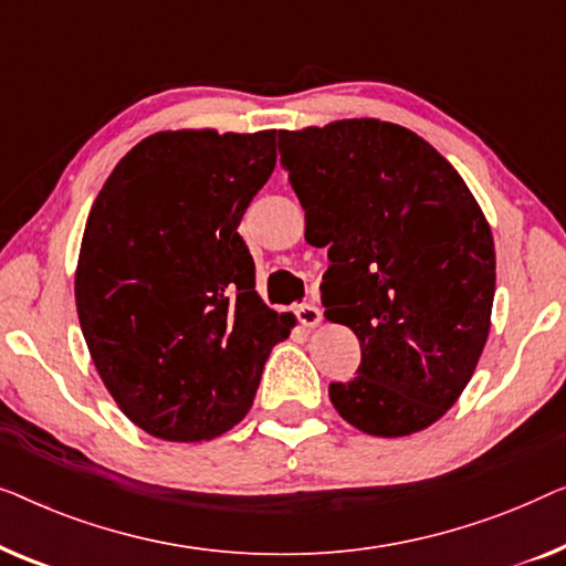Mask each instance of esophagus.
Here are the masks:
<instances>
[{
  "label": "esophagus",
  "mask_w": 566,
  "mask_h": 566,
  "mask_svg": "<svg viewBox=\"0 0 566 566\" xmlns=\"http://www.w3.org/2000/svg\"><path fill=\"white\" fill-rule=\"evenodd\" d=\"M297 317L305 328H315V325L323 323V310L313 305V302H302V305L297 307Z\"/></svg>",
  "instance_id": "1"
}]
</instances>
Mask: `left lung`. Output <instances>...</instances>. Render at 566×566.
<instances>
[{
  "mask_svg": "<svg viewBox=\"0 0 566 566\" xmlns=\"http://www.w3.org/2000/svg\"><path fill=\"white\" fill-rule=\"evenodd\" d=\"M305 241L328 245L325 317L356 333L359 377L338 416L400 439L459 400L490 336L495 241L459 171L408 127L354 117L280 130Z\"/></svg>",
  "mask_w": 566,
  "mask_h": 566,
  "instance_id": "obj_1",
  "label": "left lung"
}]
</instances>
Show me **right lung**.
Wrapping results in <instances>:
<instances>
[{
    "label": "right lung",
    "instance_id": "right-lung-1",
    "mask_svg": "<svg viewBox=\"0 0 566 566\" xmlns=\"http://www.w3.org/2000/svg\"><path fill=\"white\" fill-rule=\"evenodd\" d=\"M276 135H148L86 218L74 276L84 340L117 408L156 439L210 441L241 423L294 325L261 302L238 235Z\"/></svg>",
    "mask_w": 566,
    "mask_h": 566
}]
</instances>
